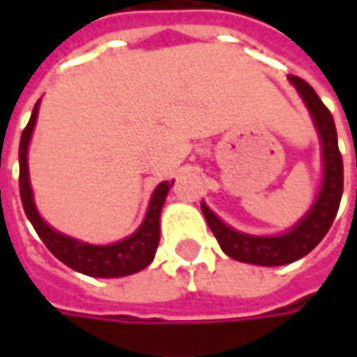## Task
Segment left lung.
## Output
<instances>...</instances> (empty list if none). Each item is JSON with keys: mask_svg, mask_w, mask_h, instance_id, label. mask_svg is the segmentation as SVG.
<instances>
[{"mask_svg": "<svg viewBox=\"0 0 357 357\" xmlns=\"http://www.w3.org/2000/svg\"><path fill=\"white\" fill-rule=\"evenodd\" d=\"M288 81L294 85L304 105L308 107L310 117L316 125L320 143H322V186H320L318 197L312 202L308 213L304 214L290 230H286L282 234L254 236V234L238 232L232 227H228L227 222H222L204 204V200L200 204L202 214L218 240L222 252L238 262L256 264V266H282V264L296 262L302 256L312 252L332 227L337 208H340L342 192H344V162H342V155L337 149L334 117L326 109V105L320 101L316 91L312 89L304 79L290 75Z\"/></svg>", "mask_w": 357, "mask_h": 357, "instance_id": "obj_1", "label": "left lung"}]
</instances>
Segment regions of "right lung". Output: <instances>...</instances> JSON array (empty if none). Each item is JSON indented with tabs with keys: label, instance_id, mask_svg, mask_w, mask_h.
<instances>
[{
	"label": "right lung",
	"instance_id": "right-lung-1",
	"mask_svg": "<svg viewBox=\"0 0 357 357\" xmlns=\"http://www.w3.org/2000/svg\"><path fill=\"white\" fill-rule=\"evenodd\" d=\"M39 103L41 99L35 103L31 119L21 132L20 141V195L23 211L27 214L29 222L33 225L35 232L39 234V238L43 240V244L55 258H59L63 264H67L81 274H87L93 278H119V276H129L135 272H141L153 262L155 252H157L158 240H160V211H162V204L172 183L165 181L153 190V197H151L141 227L130 236L113 244H89V242L67 236L59 230L51 228L41 218V214L35 206L33 190L29 183V165H27V153H29V143H31L35 121L39 113Z\"/></svg>",
	"mask_w": 357,
	"mask_h": 357
}]
</instances>
